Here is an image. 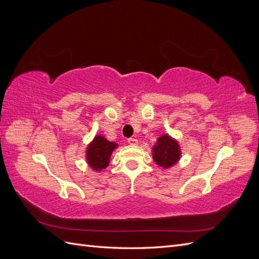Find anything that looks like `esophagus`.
<instances>
[{
    "mask_svg": "<svg viewBox=\"0 0 259 259\" xmlns=\"http://www.w3.org/2000/svg\"><path fill=\"white\" fill-rule=\"evenodd\" d=\"M127 143L132 146H136L138 144V140L136 138H128L127 139Z\"/></svg>",
    "mask_w": 259,
    "mask_h": 259,
    "instance_id": "esophagus-1",
    "label": "esophagus"
}]
</instances>
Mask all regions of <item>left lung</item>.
I'll return each mask as SVG.
<instances>
[{
    "label": "left lung",
    "mask_w": 259,
    "mask_h": 259,
    "mask_svg": "<svg viewBox=\"0 0 259 259\" xmlns=\"http://www.w3.org/2000/svg\"><path fill=\"white\" fill-rule=\"evenodd\" d=\"M152 150L154 162L164 168L173 166L180 158L178 143L168 135L161 136Z\"/></svg>",
    "instance_id": "left-lung-1"
}]
</instances>
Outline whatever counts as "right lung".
<instances>
[{
	"label": "right lung",
	"mask_w": 259,
	"mask_h": 259,
	"mask_svg": "<svg viewBox=\"0 0 259 259\" xmlns=\"http://www.w3.org/2000/svg\"><path fill=\"white\" fill-rule=\"evenodd\" d=\"M115 148V143L108 142L103 136H96L86 151V159L90 166L95 170L106 168L110 161V155Z\"/></svg>",
	"instance_id": "1"
}]
</instances>
